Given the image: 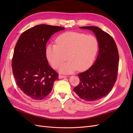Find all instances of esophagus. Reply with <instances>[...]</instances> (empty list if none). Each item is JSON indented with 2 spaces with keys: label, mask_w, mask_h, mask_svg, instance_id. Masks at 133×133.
Instances as JSON below:
<instances>
[{
  "label": "esophagus",
  "mask_w": 133,
  "mask_h": 133,
  "mask_svg": "<svg viewBox=\"0 0 133 133\" xmlns=\"http://www.w3.org/2000/svg\"><path fill=\"white\" fill-rule=\"evenodd\" d=\"M59 79H63V78H66L67 76H64V75H59Z\"/></svg>",
  "instance_id": "34e87169"
}]
</instances>
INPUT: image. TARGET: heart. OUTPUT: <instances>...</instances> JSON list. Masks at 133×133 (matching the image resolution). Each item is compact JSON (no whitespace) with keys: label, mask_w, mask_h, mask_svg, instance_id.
Listing matches in <instances>:
<instances>
[{"label":"heart","mask_w":133,"mask_h":133,"mask_svg":"<svg viewBox=\"0 0 133 133\" xmlns=\"http://www.w3.org/2000/svg\"><path fill=\"white\" fill-rule=\"evenodd\" d=\"M56 44H48L46 56L54 68H59L63 73L87 70L93 63L98 50V42L94 36L78 32L64 33L56 39ZM67 58H66V56Z\"/></svg>","instance_id":"b5f03b06"}]
</instances>
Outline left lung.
Instances as JSON below:
<instances>
[{
    "instance_id": "1",
    "label": "left lung",
    "mask_w": 133,
    "mask_h": 133,
    "mask_svg": "<svg viewBox=\"0 0 133 133\" xmlns=\"http://www.w3.org/2000/svg\"><path fill=\"white\" fill-rule=\"evenodd\" d=\"M93 31L98 42L99 54L89 69L79 74V85L73 90L80 99L95 102L106 96L112 89L117 78L119 53L111 36L96 26H80Z\"/></svg>"
}]
</instances>
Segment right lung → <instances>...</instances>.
I'll list each match as a JSON object with an SVG mask.
<instances>
[{
	"label": "right lung",
	"mask_w": 133,
	"mask_h": 133,
	"mask_svg": "<svg viewBox=\"0 0 133 133\" xmlns=\"http://www.w3.org/2000/svg\"><path fill=\"white\" fill-rule=\"evenodd\" d=\"M64 29L58 26L36 25L23 32L16 44L13 73L18 88L31 99L45 98L58 79V74L48 64L46 44L52 35Z\"/></svg>",
	"instance_id": "add662e5"
}]
</instances>
